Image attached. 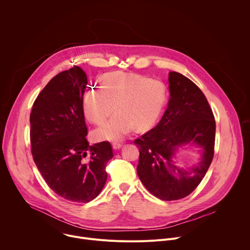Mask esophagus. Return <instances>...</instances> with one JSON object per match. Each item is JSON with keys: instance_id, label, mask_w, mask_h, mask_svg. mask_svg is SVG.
<instances>
[{"instance_id": "obj_1", "label": "esophagus", "mask_w": 250, "mask_h": 250, "mask_svg": "<svg viewBox=\"0 0 250 250\" xmlns=\"http://www.w3.org/2000/svg\"><path fill=\"white\" fill-rule=\"evenodd\" d=\"M122 144H121V142H114V144H113V148L114 149H120L121 147H122Z\"/></svg>"}]
</instances>
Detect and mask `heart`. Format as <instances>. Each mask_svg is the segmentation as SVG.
Listing matches in <instances>:
<instances>
[{"label":"heart","mask_w":250,"mask_h":250,"mask_svg":"<svg viewBox=\"0 0 250 250\" xmlns=\"http://www.w3.org/2000/svg\"><path fill=\"white\" fill-rule=\"evenodd\" d=\"M167 101V88L157 79L139 74L112 73L103 78L102 89L92 88L83 100L85 117L101 125L94 132L98 140H120L132 131L151 127L159 119ZM115 108H114L113 106Z\"/></svg>","instance_id":"1"}]
</instances>
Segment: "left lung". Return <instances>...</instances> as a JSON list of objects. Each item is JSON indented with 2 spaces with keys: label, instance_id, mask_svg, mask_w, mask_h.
I'll list each match as a JSON object with an SVG mask.
<instances>
[{
  "label": "left lung",
  "instance_id": "8db88e82",
  "mask_svg": "<svg viewBox=\"0 0 250 250\" xmlns=\"http://www.w3.org/2000/svg\"><path fill=\"white\" fill-rule=\"evenodd\" d=\"M170 99L158 125L136 138L139 148L136 168L140 181L163 201L190 195L205 177L215 153L216 121L207 98L184 75L169 73ZM203 148L199 166L184 169L174 161V151L183 144Z\"/></svg>",
  "mask_w": 250,
  "mask_h": 250
}]
</instances>
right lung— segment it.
Segmentation results:
<instances>
[{"mask_svg":"<svg viewBox=\"0 0 250 250\" xmlns=\"http://www.w3.org/2000/svg\"><path fill=\"white\" fill-rule=\"evenodd\" d=\"M88 80L74 66L53 77L30 113V145L35 165L49 188L74 203H88L102 191L113 158L109 141L89 146L83 112Z\"/></svg>","mask_w":250,"mask_h":250,"instance_id":"obj_1","label":"right lung"}]
</instances>
